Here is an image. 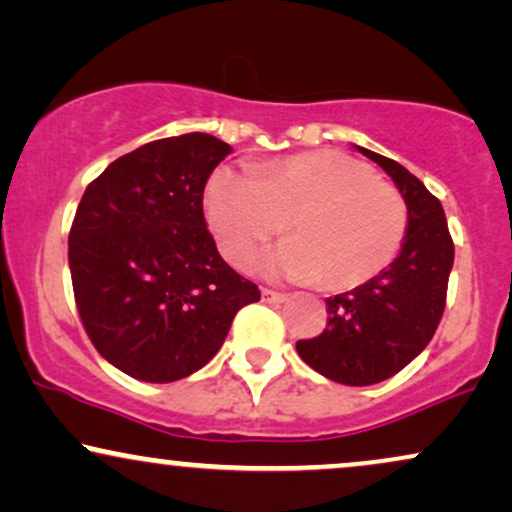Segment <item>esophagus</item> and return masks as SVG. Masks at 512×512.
Wrapping results in <instances>:
<instances>
[{"label": "esophagus", "mask_w": 512, "mask_h": 512, "mask_svg": "<svg viewBox=\"0 0 512 512\" xmlns=\"http://www.w3.org/2000/svg\"><path fill=\"white\" fill-rule=\"evenodd\" d=\"M262 300H264V303H286L288 295L279 293V291H272V288H262Z\"/></svg>", "instance_id": "esophagus-1"}]
</instances>
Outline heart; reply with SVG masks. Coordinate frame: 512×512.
Masks as SVG:
<instances>
[{
    "label": "heart",
    "instance_id": "obj_1",
    "mask_svg": "<svg viewBox=\"0 0 512 512\" xmlns=\"http://www.w3.org/2000/svg\"><path fill=\"white\" fill-rule=\"evenodd\" d=\"M202 202L231 264L245 267L288 229L291 240L264 260V269L315 281L322 291H353L377 279L408 233V202L400 190L338 150L272 159L252 174L221 166L209 176Z\"/></svg>",
    "mask_w": 512,
    "mask_h": 512
}]
</instances>
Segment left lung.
I'll return each instance as SVG.
<instances>
[{
	"mask_svg": "<svg viewBox=\"0 0 512 512\" xmlns=\"http://www.w3.org/2000/svg\"><path fill=\"white\" fill-rule=\"evenodd\" d=\"M357 150L377 162L405 197L408 233L396 260L377 279L326 298V329L295 348L326 379L369 386L398 374L432 341L446 307L455 250L441 202L420 178L389 157Z\"/></svg>",
	"mask_w": 512,
	"mask_h": 512,
	"instance_id": "left-lung-1",
	"label": "left lung"
}]
</instances>
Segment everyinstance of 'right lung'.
<instances>
[{
  "label": "right lung",
  "mask_w": 512,
  "mask_h": 512,
  "mask_svg": "<svg viewBox=\"0 0 512 512\" xmlns=\"http://www.w3.org/2000/svg\"><path fill=\"white\" fill-rule=\"evenodd\" d=\"M231 145L207 133L128 152L85 188L69 233L80 322L128 377L169 384L205 367L260 288L221 260L202 193Z\"/></svg>",
  "instance_id": "right-lung-1"
}]
</instances>
